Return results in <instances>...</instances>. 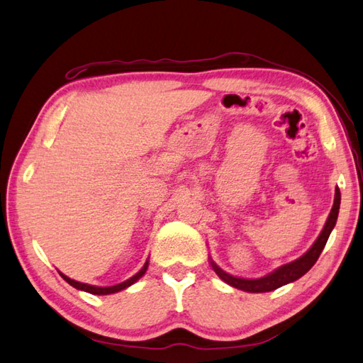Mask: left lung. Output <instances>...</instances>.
<instances>
[{"mask_svg":"<svg viewBox=\"0 0 363 363\" xmlns=\"http://www.w3.org/2000/svg\"><path fill=\"white\" fill-rule=\"evenodd\" d=\"M340 200H342V195H340V189H335V200H333V206L330 209V214L328 217V222H325L324 228L319 234L315 244L308 248L307 253H303L301 258L296 261H291L288 264H283L279 269H275L274 272L267 274L266 277H261V279H240V277H233L226 274L223 269H220L214 261L211 259V266L214 269V272L222 279L225 283H228L230 286L247 291V293H269V291H274L283 285H288L291 281H296L301 279L302 275L307 274L311 267H313L315 262L318 261L319 255L324 250L325 242L330 236L333 226L337 223L338 211H340Z\"/></svg>","mask_w":363,"mask_h":363,"instance_id":"obj_1","label":"left lung"}]
</instances>
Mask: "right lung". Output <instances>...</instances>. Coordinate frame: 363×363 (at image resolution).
Wrapping results in <instances>:
<instances>
[{"instance_id": "obj_1", "label": "right lung", "mask_w": 363, "mask_h": 363, "mask_svg": "<svg viewBox=\"0 0 363 363\" xmlns=\"http://www.w3.org/2000/svg\"><path fill=\"white\" fill-rule=\"evenodd\" d=\"M147 266H149V261L145 262V266L140 269V271L135 274L133 277H130L129 280H125L123 283H119V285H115V286H92V285H86V283H80V281H75L72 279H69V277H66L64 274L60 272V275L62 277L64 280H66L70 286H74L77 289L80 291H86V293L89 294H96V296H105V294H113V293H119V291H123L125 288H129L130 285H133L135 281H138L141 277H143L147 271Z\"/></svg>"}]
</instances>
